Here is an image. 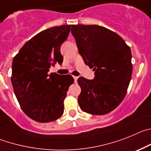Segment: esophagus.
Here are the masks:
<instances>
[{
    "instance_id": "1",
    "label": "esophagus",
    "mask_w": 151,
    "mask_h": 151,
    "mask_svg": "<svg viewBox=\"0 0 151 151\" xmlns=\"http://www.w3.org/2000/svg\"><path fill=\"white\" fill-rule=\"evenodd\" d=\"M74 82L75 83H77V79H78V77H76V76H74Z\"/></svg>"
}]
</instances>
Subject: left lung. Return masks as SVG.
<instances>
[{
    "label": "left lung",
    "mask_w": 151,
    "mask_h": 151,
    "mask_svg": "<svg viewBox=\"0 0 151 151\" xmlns=\"http://www.w3.org/2000/svg\"><path fill=\"white\" fill-rule=\"evenodd\" d=\"M71 33L80 55L95 71L93 80H77L81 110L94 115L108 114L125 98L132 73L130 47L121 37L96 25H73Z\"/></svg>",
    "instance_id": "obj_1"
}]
</instances>
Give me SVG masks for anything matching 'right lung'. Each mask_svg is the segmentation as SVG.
I'll use <instances>...</instances> for the list:
<instances>
[{
  "label": "right lung",
  "instance_id": "add662e5",
  "mask_svg": "<svg viewBox=\"0 0 151 151\" xmlns=\"http://www.w3.org/2000/svg\"><path fill=\"white\" fill-rule=\"evenodd\" d=\"M70 28L64 25L42 31L13 58L11 82L16 97L25 114L39 123L54 121L63 114L64 100L74 81L69 74H48L51 66L63 62L61 45Z\"/></svg>",
  "mask_w": 151,
  "mask_h": 151
}]
</instances>
